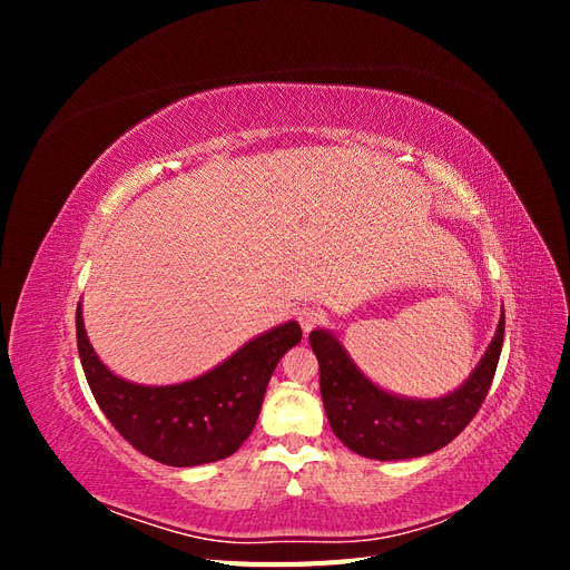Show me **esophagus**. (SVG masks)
I'll list each match as a JSON object with an SVG mask.
<instances>
[{
	"mask_svg": "<svg viewBox=\"0 0 570 570\" xmlns=\"http://www.w3.org/2000/svg\"><path fill=\"white\" fill-rule=\"evenodd\" d=\"M297 321L302 325V331L308 333V331H314V327L323 321V314H321V308H316V306H302V308H297Z\"/></svg>",
	"mask_w": 570,
	"mask_h": 570,
	"instance_id": "1",
	"label": "esophagus"
}]
</instances>
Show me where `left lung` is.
Returning <instances> with one entry per match:
<instances>
[{
  "instance_id": "8db88e82",
  "label": "left lung",
  "mask_w": 570,
  "mask_h": 570,
  "mask_svg": "<svg viewBox=\"0 0 570 570\" xmlns=\"http://www.w3.org/2000/svg\"><path fill=\"white\" fill-rule=\"evenodd\" d=\"M308 342L318 358L327 421L340 442L366 459H416L442 450L475 419L502 354L504 316L497 325L490 350L469 381L442 400L428 402L402 400L375 387L331 333L314 331Z\"/></svg>"
}]
</instances>
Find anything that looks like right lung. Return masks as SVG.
<instances>
[{"mask_svg":"<svg viewBox=\"0 0 570 570\" xmlns=\"http://www.w3.org/2000/svg\"><path fill=\"white\" fill-rule=\"evenodd\" d=\"M80 364L99 409L120 438L145 456L187 469L235 454L252 435L278 361L302 340L297 321L247 342L195 381L145 387L114 375L90 347L80 304L76 312Z\"/></svg>","mask_w":570,"mask_h":570,"instance_id":"add662e5","label":"right lung"}]
</instances>
